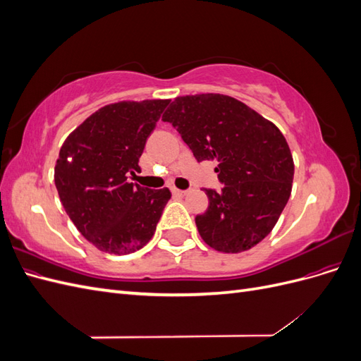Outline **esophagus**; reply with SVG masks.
Wrapping results in <instances>:
<instances>
[{"mask_svg":"<svg viewBox=\"0 0 361 361\" xmlns=\"http://www.w3.org/2000/svg\"><path fill=\"white\" fill-rule=\"evenodd\" d=\"M171 191H173V194H174V195H176V197H185V195L188 194V190H178V188H173Z\"/></svg>","mask_w":361,"mask_h":361,"instance_id":"34e87169","label":"esophagus"}]
</instances>
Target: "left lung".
Returning a JSON list of instances; mask_svg holds the SVG:
<instances>
[{
    "label": "left lung",
    "instance_id": "obj_1",
    "mask_svg": "<svg viewBox=\"0 0 361 361\" xmlns=\"http://www.w3.org/2000/svg\"><path fill=\"white\" fill-rule=\"evenodd\" d=\"M199 162L216 161L224 187L204 190L209 207L195 216L203 241L223 253L267 238L292 191L293 159L280 129L231 96H180L162 116Z\"/></svg>",
    "mask_w": 361,
    "mask_h": 361
}]
</instances>
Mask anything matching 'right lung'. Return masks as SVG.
Here are the masks:
<instances>
[{"mask_svg": "<svg viewBox=\"0 0 361 361\" xmlns=\"http://www.w3.org/2000/svg\"><path fill=\"white\" fill-rule=\"evenodd\" d=\"M170 101L117 102L93 113L64 141L54 180L72 223L105 253L129 255L157 231L169 188L128 182Z\"/></svg>", "mask_w": 361, "mask_h": 361, "instance_id": "1", "label": "right lung"}]
</instances>
